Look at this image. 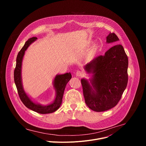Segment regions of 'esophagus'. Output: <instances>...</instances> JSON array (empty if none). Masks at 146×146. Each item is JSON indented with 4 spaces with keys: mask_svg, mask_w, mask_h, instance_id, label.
I'll list each match as a JSON object with an SVG mask.
<instances>
[{
    "mask_svg": "<svg viewBox=\"0 0 146 146\" xmlns=\"http://www.w3.org/2000/svg\"><path fill=\"white\" fill-rule=\"evenodd\" d=\"M76 75H77V76H78V77L81 76H82V72H81V71H80V70H78V71L76 72Z\"/></svg>",
    "mask_w": 146,
    "mask_h": 146,
    "instance_id": "34e87169",
    "label": "esophagus"
}]
</instances>
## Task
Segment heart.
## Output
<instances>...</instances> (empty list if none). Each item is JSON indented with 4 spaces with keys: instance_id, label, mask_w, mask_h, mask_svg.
Listing matches in <instances>:
<instances>
[{
    "instance_id": "heart-1",
    "label": "heart",
    "mask_w": 146,
    "mask_h": 146,
    "mask_svg": "<svg viewBox=\"0 0 146 146\" xmlns=\"http://www.w3.org/2000/svg\"><path fill=\"white\" fill-rule=\"evenodd\" d=\"M96 48H95L90 53V54H89V56H92V55L94 54V52L96 51Z\"/></svg>"
}]
</instances>
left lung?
Here are the masks:
<instances>
[{
	"mask_svg": "<svg viewBox=\"0 0 146 146\" xmlns=\"http://www.w3.org/2000/svg\"><path fill=\"white\" fill-rule=\"evenodd\" d=\"M119 40L114 33L106 37L108 43ZM128 59L123 47H111L104 55L95 58L86 65L85 69L94 74L92 85L81 79L83 95L86 105L91 110L104 111L115 106L125 90L128 80Z\"/></svg>",
	"mask_w": 146,
	"mask_h": 146,
	"instance_id": "obj_1",
	"label": "left lung"
}]
</instances>
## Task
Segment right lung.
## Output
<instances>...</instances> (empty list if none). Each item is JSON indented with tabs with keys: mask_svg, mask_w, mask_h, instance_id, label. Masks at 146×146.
I'll list each match as a JSON object with an SVG mask.
<instances>
[{
	"mask_svg": "<svg viewBox=\"0 0 146 146\" xmlns=\"http://www.w3.org/2000/svg\"><path fill=\"white\" fill-rule=\"evenodd\" d=\"M36 39V37H33L29 38L28 40L26 41L21 50L18 52L16 59V66L14 72V82L19 98L27 108L40 114H48L57 110L61 105L65 88L67 83L71 79L72 75L70 73H67L64 74L56 76L54 80V86L56 89V98L55 101L51 105L47 106H41L33 103L28 98L23 90L21 82V71L22 60L25 50Z\"/></svg>",
	"mask_w": 146,
	"mask_h": 146,
	"instance_id": "obj_1",
	"label": "right lung"
}]
</instances>
